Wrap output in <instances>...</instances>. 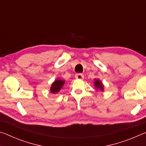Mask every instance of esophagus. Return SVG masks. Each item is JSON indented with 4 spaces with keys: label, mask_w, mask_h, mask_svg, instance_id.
Here are the masks:
<instances>
[{
    "label": "esophagus",
    "mask_w": 146,
    "mask_h": 146,
    "mask_svg": "<svg viewBox=\"0 0 146 146\" xmlns=\"http://www.w3.org/2000/svg\"><path fill=\"white\" fill-rule=\"evenodd\" d=\"M84 77V76L82 73H77L75 75V78L76 79H80V80H81V79H83Z\"/></svg>",
    "instance_id": "34e87169"
}]
</instances>
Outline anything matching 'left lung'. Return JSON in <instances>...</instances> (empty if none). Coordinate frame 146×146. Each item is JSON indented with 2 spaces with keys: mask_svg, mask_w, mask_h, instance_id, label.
Returning a JSON list of instances; mask_svg holds the SVG:
<instances>
[{
  "mask_svg": "<svg viewBox=\"0 0 146 146\" xmlns=\"http://www.w3.org/2000/svg\"><path fill=\"white\" fill-rule=\"evenodd\" d=\"M94 84H95V87L96 89H99L102 91H104V85L100 80L98 79H95V82H94Z\"/></svg>",
  "mask_w": 146,
  "mask_h": 146,
  "instance_id": "8db88e82",
  "label": "left lung"
}]
</instances>
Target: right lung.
<instances>
[{
    "label": "right lung",
    "mask_w": 146,
    "mask_h": 146,
    "mask_svg": "<svg viewBox=\"0 0 146 146\" xmlns=\"http://www.w3.org/2000/svg\"><path fill=\"white\" fill-rule=\"evenodd\" d=\"M64 82H65V80H60V79H56L55 80V82H53L52 84H51L50 91L51 93H58L61 88L63 87L64 84Z\"/></svg>",
    "instance_id": "1"
}]
</instances>
